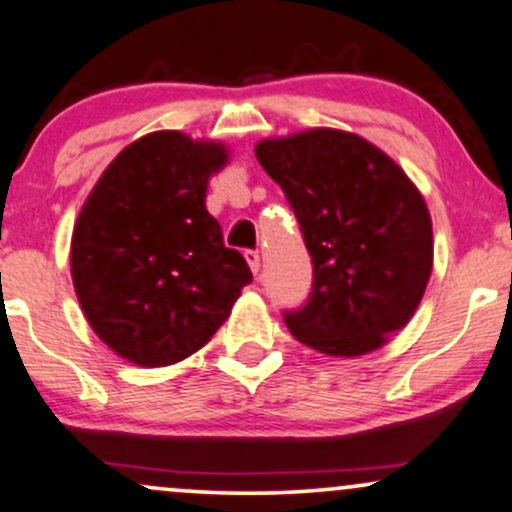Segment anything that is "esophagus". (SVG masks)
<instances>
[{
    "label": "esophagus",
    "mask_w": 512,
    "mask_h": 512,
    "mask_svg": "<svg viewBox=\"0 0 512 512\" xmlns=\"http://www.w3.org/2000/svg\"><path fill=\"white\" fill-rule=\"evenodd\" d=\"M244 258H246V263H249V268H251V273L254 275H258V270H261V256H258V251H244Z\"/></svg>",
    "instance_id": "34e87169"
}]
</instances>
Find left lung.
<instances>
[{
	"label": "left lung",
	"mask_w": 512,
	"mask_h": 512,
	"mask_svg": "<svg viewBox=\"0 0 512 512\" xmlns=\"http://www.w3.org/2000/svg\"><path fill=\"white\" fill-rule=\"evenodd\" d=\"M285 191L314 263L309 302L290 333L328 357H362L410 323L434 268L424 196L390 155L340 129L256 143Z\"/></svg>",
	"instance_id": "obj_1"
}]
</instances>
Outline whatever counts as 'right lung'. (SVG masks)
Listing matches in <instances>:
<instances>
[{
    "instance_id": "right-lung-1",
    "label": "right lung",
    "mask_w": 512,
    "mask_h": 512,
    "mask_svg": "<svg viewBox=\"0 0 512 512\" xmlns=\"http://www.w3.org/2000/svg\"><path fill=\"white\" fill-rule=\"evenodd\" d=\"M230 160L218 141L153 131L100 174L71 237V280L95 335L136 366L201 350L251 280L222 242L206 191Z\"/></svg>"
}]
</instances>
